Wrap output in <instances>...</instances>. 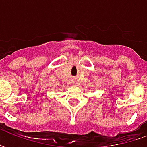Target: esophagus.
<instances>
[{"label": "esophagus", "mask_w": 147, "mask_h": 147, "mask_svg": "<svg viewBox=\"0 0 147 147\" xmlns=\"http://www.w3.org/2000/svg\"><path fill=\"white\" fill-rule=\"evenodd\" d=\"M74 84H77L76 81H74Z\"/></svg>", "instance_id": "1"}]
</instances>
